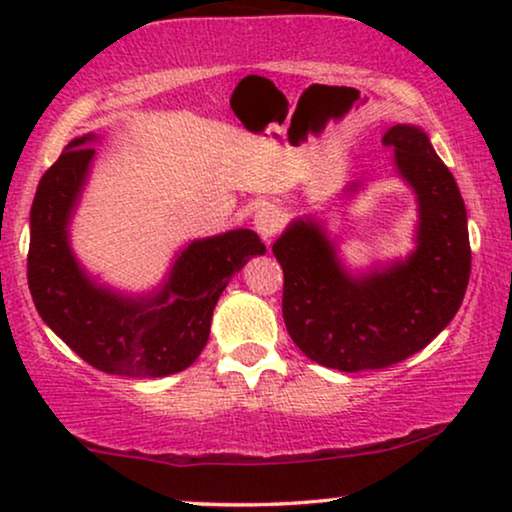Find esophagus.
<instances>
[{"instance_id":"1","label":"esophagus","mask_w":512,"mask_h":512,"mask_svg":"<svg viewBox=\"0 0 512 512\" xmlns=\"http://www.w3.org/2000/svg\"><path fill=\"white\" fill-rule=\"evenodd\" d=\"M282 223H284V214L279 212L275 205H261L256 209L254 228L265 242H270L272 237H275L277 230L282 228Z\"/></svg>"}]
</instances>
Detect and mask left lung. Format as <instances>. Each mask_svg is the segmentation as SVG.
<instances>
[{"instance_id": "8db88e82", "label": "left lung", "mask_w": 512, "mask_h": 512, "mask_svg": "<svg viewBox=\"0 0 512 512\" xmlns=\"http://www.w3.org/2000/svg\"><path fill=\"white\" fill-rule=\"evenodd\" d=\"M398 177L417 195L415 249L368 272L347 270L324 221L303 216L272 244L284 270V324L319 366L359 373L424 349L457 314L471 275L466 205L457 181L417 125H394ZM345 186V198L361 191Z\"/></svg>"}]
</instances>
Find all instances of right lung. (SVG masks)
<instances>
[{"instance_id": "add662e5", "label": "right lung", "mask_w": 512, "mask_h": 512, "mask_svg": "<svg viewBox=\"0 0 512 512\" xmlns=\"http://www.w3.org/2000/svg\"><path fill=\"white\" fill-rule=\"evenodd\" d=\"M97 135L72 139L48 167L30 209L27 284L39 317L83 361L109 375L165 377L186 370L209 340L214 307L230 277L265 254L254 230L188 242L163 284L123 293L76 261L69 223L93 167Z\"/></svg>"}]
</instances>
